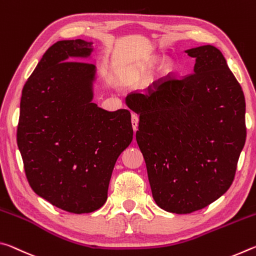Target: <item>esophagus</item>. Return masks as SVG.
I'll use <instances>...</instances> for the list:
<instances>
[{
	"label": "esophagus",
	"mask_w": 256,
	"mask_h": 256,
	"mask_svg": "<svg viewBox=\"0 0 256 256\" xmlns=\"http://www.w3.org/2000/svg\"><path fill=\"white\" fill-rule=\"evenodd\" d=\"M131 122H132V128L134 130V132H136V128H138V118L136 114H132Z\"/></svg>",
	"instance_id": "esophagus-1"
}]
</instances>
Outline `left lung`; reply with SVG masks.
<instances>
[{
	"label": "left lung",
	"mask_w": 256,
	"mask_h": 256,
	"mask_svg": "<svg viewBox=\"0 0 256 256\" xmlns=\"http://www.w3.org/2000/svg\"><path fill=\"white\" fill-rule=\"evenodd\" d=\"M194 73L125 99L140 115L136 142L152 198L172 214L201 210L224 196L246 140L245 97L222 52L186 50Z\"/></svg>",
	"instance_id": "obj_1"
}]
</instances>
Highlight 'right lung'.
I'll return each mask as SVG.
<instances>
[{"label": "right lung", "instance_id": "right-lung-1", "mask_svg": "<svg viewBox=\"0 0 256 256\" xmlns=\"http://www.w3.org/2000/svg\"><path fill=\"white\" fill-rule=\"evenodd\" d=\"M94 42L60 40L26 82L16 141L34 192L73 214L104 206L120 154L133 138L128 110L92 102L97 80Z\"/></svg>", "mask_w": 256, "mask_h": 256}]
</instances>
